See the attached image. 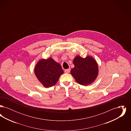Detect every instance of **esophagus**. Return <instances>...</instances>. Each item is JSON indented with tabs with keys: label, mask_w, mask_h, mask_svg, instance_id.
<instances>
[{
	"label": "esophagus",
	"mask_w": 131,
	"mask_h": 131,
	"mask_svg": "<svg viewBox=\"0 0 131 131\" xmlns=\"http://www.w3.org/2000/svg\"><path fill=\"white\" fill-rule=\"evenodd\" d=\"M65 73H69L70 72V69H66L65 70Z\"/></svg>",
	"instance_id": "34e87169"
}]
</instances>
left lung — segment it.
I'll list each match as a JSON object with an SVG mask.
<instances>
[{
  "mask_svg": "<svg viewBox=\"0 0 131 131\" xmlns=\"http://www.w3.org/2000/svg\"><path fill=\"white\" fill-rule=\"evenodd\" d=\"M73 63L75 67L71 69V73L78 83L87 85L96 80L98 74V67L93 57L88 56L83 58L77 56Z\"/></svg>",
  "mask_w": 131,
  "mask_h": 131,
  "instance_id": "1",
  "label": "left lung"
}]
</instances>
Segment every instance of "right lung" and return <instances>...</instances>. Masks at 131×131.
<instances>
[{
  "mask_svg": "<svg viewBox=\"0 0 131 131\" xmlns=\"http://www.w3.org/2000/svg\"><path fill=\"white\" fill-rule=\"evenodd\" d=\"M34 71L38 80L45 87L54 86L64 73L61 65L51 58L40 60Z\"/></svg>",
  "mask_w": 131,
  "mask_h": 131,
  "instance_id": "add662e5",
  "label": "right lung"
}]
</instances>
